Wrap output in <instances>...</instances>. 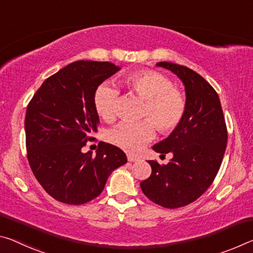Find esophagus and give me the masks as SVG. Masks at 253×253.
<instances>
[{
	"label": "esophagus",
	"mask_w": 253,
	"mask_h": 253,
	"mask_svg": "<svg viewBox=\"0 0 253 253\" xmlns=\"http://www.w3.org/2000/svg\"><path fill=\"white\" fill-rule=\"evenodd\" d=\"M127 159H128V161H129V162H136L138 160L137 158H136V156H133V155H128Z\"/></svg>",
	"instance_id": "34e87169"
}]
</instances>
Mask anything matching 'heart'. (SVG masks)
I'll use <instances>...</instances> for the list:
<instances>
[{
    "instance_id": "b5f03b06",
    "label": "heart",
    "mask_w": 253,
    "mask_h": 253,
    "mask_svg": "<svg viewBox=\"0 0 253 253\" xmlns=\"http://www.w3.org/2000/svg\"><path fill=\"white\" fill-rule=\"evenodd\" d=\"M129 93L144 100L141 118L137 124L122 123L108 133L111 144L137 153L155 135V127L162 135L177 129L187 110L186 93L173 85L169 76L154 70H139L127 74L123 80ZM120 91L114 84L102 83L93 95L95 111L100 117L111 122L116 117Z\"/></svg>"
}]
</instances>
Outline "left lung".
<instances>
[{"mask_svg":"<svg viewBox=\"0 0 253 253\" xmlns=\"http://www.w3.org/2000/svg\"><path fill=\"white\" fill-rule=\"evenodd\" d=\"M181 79L187 110L180 126L153 146L173 158L166 166L148 161L152 173L141 182L144 195L164 208H179L198 199L217 174L225 153L227 128L217 92L202 75L170 62L156 64Z\"/></svg>","mask_w":253,"mask_h":253,"instance_id":"1","label":"left lung"}]
</instances>
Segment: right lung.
<instances>
[{"label":"right lung","instance_id":"1","mask_svg":"<svg viewBox=\"0 0 253 253\" xmlns=\"http://www.w3.org/2000/svg\"><path fill=\"white\" fill-rule=\"evenodd\" d=\"M118 70L109 62H73L46 79L28 103V161L38 182L58 202H91L101 194L111 172L127 162L119 147L105 142H99L95 155L82 153L98 130L94 92Z\"/></svg>","mask_w":253,"mask_h":253}]
</instances>
